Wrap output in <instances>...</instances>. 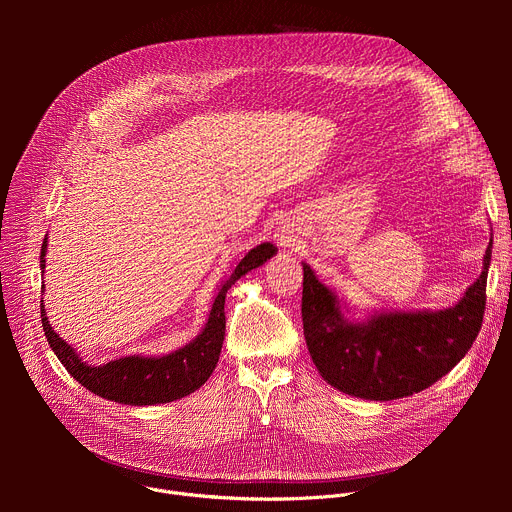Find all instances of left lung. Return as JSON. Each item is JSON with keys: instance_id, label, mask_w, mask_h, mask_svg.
Segmentation results:
<instances>
[{"instance_id": "8db88e82", "label": "left lung", "mask_w": 512, "mask_h": 512, "mask_svg": "<svg viewBox=\"0 0 512 512\" xmlns=\"http://www.w3.org/2000/svg\"><path fill=\"white\" fill-rule=\"evenodd\" d=\"M492 239L482 273L444 310H381L364 318L304 265L302 322L310 356L334 389L371 401L409 397L446 377L474 344L486 306Z\"/></svg>"}]
</instances>
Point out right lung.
<instances>
[{
	"label": "right lung",
	"mask_w": 512,
	"mask_h": 512,
	"mask_svg": "<svg viewBox=\"0 0 512 512\" xmlns=\"http://www.w3.org/2000/svg\"><path fill=\"white\" fill-rule=\"evenodd\" d=\"M48 237L40 251V269L46 267ZM277 253L271 243H261L251 249L216 289L208 320L200 334L188 344L160 356L129 354L113 358L103 364H89L66 340H62L52 324L48 322L44 304H40L42 326L46 340L58 360L64 364L68 375L87 387L91 393L121 403V405H158L182 399L196 389H200L212 375L218 356H221L225 340V298L231 285L239 281L245 273L261 267L267 259ZM44 302V300H42Z\"/></svg>",
	"instance_id": "obj_1"
}]
</instances>
